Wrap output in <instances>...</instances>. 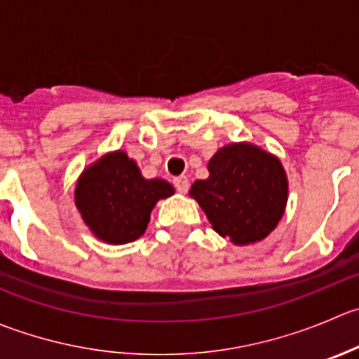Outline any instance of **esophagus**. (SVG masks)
Here are the masks:
<instances>
[{"mask_svg": "<svg viewBox=\"0 0 359 359\" xmlns=\"http://www.w3.org/2000/svg\"><path fill=\"white\" fill-rule=\"evenodd\" d=\"M173 186H175V189L179 191V193H187V189H189V180H187V177L180 175V177H175L173 179Z\"/></svg>", "mask_w": 359, "mask_h": 359, "instance_id": "1", "label": "esophagus"}]
</instances>
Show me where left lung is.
Instances as JSON below:
<instances>
[{"label": "left lung", "mask_w": 359, "mask_h": 359, "mask_svg": "<svg viewBox=\"0 0 359 359\" xmlns=\"http://www.w3.org/2000/svg\"><path fill=\"white\" fill-rule=\"evenodd\" d=\"M208 172L189 194L219 235L247 245L276 229L287 201L286 172L276 156L250 144L226 145L208 161Z\"/></svg>", "instance_id": "left-lung-1"}]
</instances>
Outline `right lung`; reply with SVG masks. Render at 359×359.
Wrapping results in <instances>:
<instances>
[{"label":"right lung","mask_w":359,"mask_h":359,"mask_svg":"<svg viewBox=\"0 0 359 359\" xmlns=\"http://www.w3.org/2000/svg\"><path fill=\"white\" fill-rule=\"evenodd\" d=\"M172 194V184L144 179L137 163L119 151L107 154L80 175L75 205L98 238L128 243L144 235L156 201Z\"/></svg>","instance_id":"right-lung-1"}]
</instances>
